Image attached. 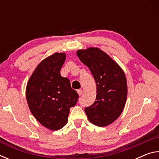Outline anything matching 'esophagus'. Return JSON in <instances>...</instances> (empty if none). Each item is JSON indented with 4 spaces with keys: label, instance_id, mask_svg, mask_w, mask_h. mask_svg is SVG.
<instances>
[{
    "label": "esophagus",
    "instance_id": "1",
    "mask_svg": "<svg viewBox=\"0 0 159 159\" xmlns=\"http://www.w3.org/2000/svg\"><path fill=\"white\" fill-rule=\"evenodd\" d=\"M77 93H78V94H79V95H81L83 94V90L79 89V90H77Z\"/></svg>",
    "mask_w": 159,
    "mask_h": 159
}]
</instances>
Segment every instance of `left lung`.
<instances>
[{
    "mask_svg": "<svg viewBox=\"0 0 159 159\" xmlns=\"http://www.w3.org/2000/svg\"><path fill=\"white\" fill-rule=\"evenodd\" d=\"M80 60L90 69L97 86L96 100L85 108L88 120L97 126H107L116 120L124 109L127 80L122 69L99 48L77 51Z\"/></svg>",
    "mask_w": 159,
    "mask_h": 159,
    "instance_id": "obj_1",
    "label": "left lung"
}]
</instances>
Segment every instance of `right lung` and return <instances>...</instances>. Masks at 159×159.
Segmentation results:
<instances>
[{"label": "right lung", "mask_w": 159, "mask_h": 159, "mask_svg": "<svg viewBox=\"0 0 159 159\" xmlns=\"http://www.w3.org/2000/svg\"><path fill=\"white\" fill-rule=\"evenodd\" d=\"M65 59L64 53L45 58L37 66L26 86V100L32 114L52 130L66 125L70 108L76 105L79 98L69 80L60 74Z\"/></svg>", "instance_id": "add662e5"}]
</instances>
